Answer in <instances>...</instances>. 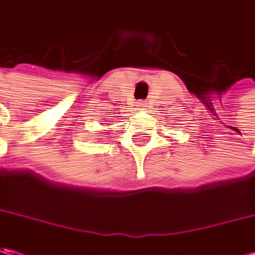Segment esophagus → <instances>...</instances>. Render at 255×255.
Instances as JSON below:
<instances>
[{"instance_id": "1", "label": "esophagus", "mask_w": 255, "mask_h": 255, "mask_svg": "<svg viewBox=\"0 0 255 255\" xmlns=\"http://www.w3.org/2000/svg\"><path fill=\"white\" fill-rule=\"evenodd\" d=\"M137 106H139V108H146V101H139V102H137Z\"/></svg>"}]
</instances>
